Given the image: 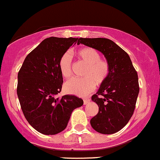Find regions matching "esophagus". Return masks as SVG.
<instances>
[{
	"label": "esophagus",
	"instance_id": "1",
	"mask_svg": "<svg viewBox=\"0 0 160 160\" xmlns=\"http://www.w3.org/2000/svg\"><path fill=\"white\" fill-rule=\"evenodd\" d=\"M90 100L89 99V98H86V99L83 100V104H88V103L90 102Z\"/></svg>",
	"mask_w": 160,
	"mask_h": 160
}]
</instances>
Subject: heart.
<instances>
[{"mask_svg": "<svg viewBox=\"0 0 160 160\" xmlns=\"http://www.w3.org/2000/svg\"><path fill=\"white\" fill-rule=\"evenodd\" d=\"M77 57L87 64L83 71L84 78H74L65 83L66 91L71 94L79 97H85L91 93L97 85L104 83L110 72L108 62L101 59V55L93 48L86 47L79 49L76 52ZM59 69L64 78L69 79L72 77V59L68 52L61 56L59 60Z\"/></svg>", "mask_w": 160, "mask_h": 160, "instance_id": "b5f03b06", "label": "heart"}]
</instances>
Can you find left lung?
Listing matches in <instances>:
<instances>
[{
    "mask_svg": "<svg viewBox=\"0 0 160 160\" xmlns=\"http://www.w3.org/2000/svg\"><path fill=\"white\" fill-rule=\"evenodd\" d=\"M80 43L102 52L109 64L108 77L91 98L99 111L90 125L99 133L114 134L127 125L135 111L139 92L138 74L128 53L108 38H80Z\"/></svg>",
    "mask_w": 160,
    "mask_h": 160,
    "instance_id": "8db88e82",
    "label": "left lung"
}]
</instances>
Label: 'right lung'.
Masks as SVG:
<instances>
[{
    "label": "right lung",
    "instance_id": "add662e5",
    "mask_svg": "<svg viewBox=\"0 0 160 160\" xmlns=\"http://www.w3.org/2000/svg\"><path fill=\"white\" fill-rule=\"evenodd\" d=\"M78 38L50 37L26 56L18 74L17 94L28 123L44 135H56L67 128L72 111L83 101L74 95H56L63 83L59 60Z\"/></svg>",
    "mask_w": 160,
    "mask_h": 160
}]
</instances>
